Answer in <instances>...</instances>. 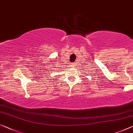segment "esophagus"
<instances>
[{
	"mask_svg": "<svg viewBox=\"0 0 133 133\" xmlns=\"http://www.w3.org/2000/svg\"><path fill=\"white\" fill-rule=\"evenodd\" d=\"M72 66H75V63H72Z\"/></svg>",
	"mask_w": 133,
	"mask_h": 133,
	"instance_id": "obj_1",
	"label": "esophagus"
}]
</instances>
